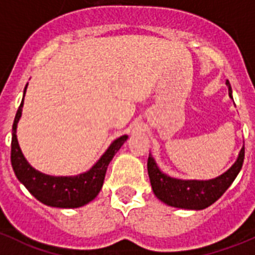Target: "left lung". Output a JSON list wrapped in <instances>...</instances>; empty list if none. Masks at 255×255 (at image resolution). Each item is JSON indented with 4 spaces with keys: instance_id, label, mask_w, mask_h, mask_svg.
Listing matches in <instances>:
<instances>
[{
    "instance_id": "1",
    "label": "left lung",
    "mask_w": 255,
    "mask_h": 255,
    "mask_svg": "<svg viewBox=\"0 0 255 255\" xmlns=\"http://www.w3.org/2000/svg\"><path fill=\"white\" fill-rule=\"evenodd\" d=\"M227 86L229 87V96L232 98V90L228 81ZM244 157H245V147L241 148L236 163L226 173L208 181L177 180L169 177L157 168L151 155H148L147 170H148L153 193L161 202L178 208L203 210L218 201L232 185L243 168Z\"/></svg>"
}]
</instances>
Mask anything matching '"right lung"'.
Masks as SVG:
<instances>
[{"instance_id": "add662e5", "label": "right lung", "mask_w": 255, "mask_h": 255, "mask_svg": "<svg viewBox=\"0 0 255 255\" xmlns=\"http://www.w3.org/2000/svg\"><path fill=\"white\" fill-rule=\"evenodd\" d=\"M27 88V85H26ZM24 88V94H26ZM24 99V96H23ZM23 100L16 111L14 124H12L11 135V165L16 178L27 188L31 194L44 205L50 207L77 208L87 205L88 202L96 198L99 191L104 184V177L109 163L121 148L128 135L117 138L109 146L99 161L85 173L70 177H54L48 176L39 170L33 169L24 159L22 151L19 148L16 139V124L22 115Z\"/></svg>"}]
</instances>
